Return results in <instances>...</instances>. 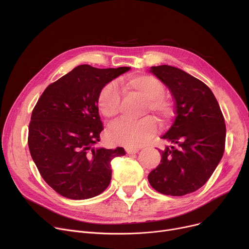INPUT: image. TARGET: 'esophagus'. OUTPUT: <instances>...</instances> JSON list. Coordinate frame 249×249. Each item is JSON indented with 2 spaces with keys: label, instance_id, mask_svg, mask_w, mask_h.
<instances>
[{
  "label": "esophagus",
  "instance_id": "34e87169",
  "mask_svg": "<svg viewBox=\"0 0 249 249\" xmlns=\"http://www.w3.org/2000/svg\"><path fill=\"white\" fill-rule=\"evenodd\" d=\"M139 151V148H126V152L128 153V154H135V153H137Z\"/></svg>",
  "mask_w": 249,
  "mask_h": 249
}]
</instances>
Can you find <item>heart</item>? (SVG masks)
Masks as SVG:
<instances>
[{
    "label": "heart",
    "instance_id": "heart-1",
    "mask_svg": "<svg viewBox=\"0 0 249 249\" xmlns=\"http://www.w3.org/2000/svg\"><path fill=\"white\" fill-rule=\"evenodd\" d=\"M121 87L127 93L136 95L144 100L142 115L153 114L161 124H165L173 115V105L164 97L162 83L150 74H135L121 82ZM121 97L116 86H105L98 97L100 112L107 119L113 120L120 112ZM156 123L151 117H144L134 122L119 121L109 129L111 140L117 144L130 148L140 147L155 134Z\"/></svg>",
    "mask_w": 249,
    "mask_h": 249
}]
</instances>
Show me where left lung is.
<instances>
[{"instance_id":"1","label":"left lung","mask_w":249,"mask_h":249,"mask_svg":"<svg viewBox=\"0 0 249 249\" xmlns=\"http://www.w3.org/2000/svg\"><path fill=\"white\" fill-rule=\"evenodd\" d=\"M150 72L171 90L176 119L161 136L173 145L160 150V163L150 172L148 181L160 194L184 196L203 187L220 162L225 120L212 90L202 81L166 64L151 67Z\"/></svg>"}]
</instances>
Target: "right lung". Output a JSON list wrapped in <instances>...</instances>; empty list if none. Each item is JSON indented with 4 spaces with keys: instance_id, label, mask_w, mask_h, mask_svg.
<instances>
[{
    "instance_id": "obj_1",
    "label": "right lung",
    "mask_w": 249,
    "mask_h": 249,
    "mask_svg": "<svg viewBox=\"0 0 249 249\" xmlns=\"http://www.w3.org/2000/svg\"><path fill=\"white\" fill-rule=\"evenodd\" d=\"M130 68L96 69L82 64L50 84L32 111L28 146L43 179L71 200L96 197L111 181V160L122 147L96 148L104 126L98 97Z\"/></svg>"
}]
</instances>
